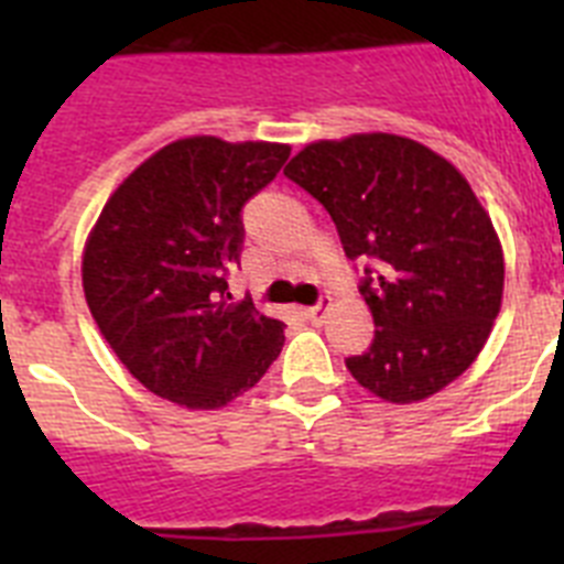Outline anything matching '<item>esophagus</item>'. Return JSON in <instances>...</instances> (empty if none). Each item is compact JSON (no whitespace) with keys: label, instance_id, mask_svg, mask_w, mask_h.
<instances>
[{"label":"esophagus","instance_id":"34e87169","mask_svg":"<svg viewBox=\"0 0 564 564\" xmlns=\"http://www.w3.org/2000/svg\"><path fill=\"white\" fill-rule=\"evenodd\" d=\"M327 307H330V302H327V299H322V302H318L316 307H307V311H305L307 322H313V325H322V322H325Z\"/></svg>","mask_w":564,"mask_h":564}]
</instances>
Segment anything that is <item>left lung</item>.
Here are the masks:
<instances>
[{
	"label": "left lung",
	"mask_w": 564,
	"mask_h": 564,
	"mask_svg": "<svg viewBox=\"0 0 564 564\" xmlns=\"http://www.w3.org/2000/svg\"><path fill=\"white\" fill-rule=\"evenodd\" d=\"M336 223L364 268L376 322L370 350L347 358L364 390L417 403L480 356L502 305L506 259L468 181L430 147L390 132L313 141L285 166Z\"/></svg>",
	"instance_id": "left-lung-1"
}]
</instances>
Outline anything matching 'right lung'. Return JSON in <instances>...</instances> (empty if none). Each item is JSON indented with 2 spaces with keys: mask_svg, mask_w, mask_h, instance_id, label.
Here are the masks:
<instances>
[{
  "mask_svg": "<svg viewBox=\"0 0 564 564\" xmlns=\"http://www.w3.org/2000/svg\"><path fill=\"white\" fill-rule=\"evenodd\" d=\"M288 143L192 134L158 149L109 194L82 257L84 296L115 356L154 395L220 410L285 344V325L228 302L242 206L276 177Z\"/></svg>",
  "mask_w": 564,
  "mask_h": 564,
  "instance_id": "1",
  "label": "right lung"
}]
</instances>
